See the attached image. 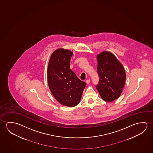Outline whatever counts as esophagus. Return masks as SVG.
Returning <instances> with one entry per match:
<instances>
[{
    "label": "esophagus",
    "mask_w": 153,
    "mask_h": 153,
    "mask_svg": "<svg viewBox=\"0 0 153 153\" xmlns=\"http://www.w3.org/2000/svg\"><path fill=\"white\" fill-rule=\"evenodd\" d=\"M90 80L89 79V80H86L85 81V82H86V83L87 84V85H89V83H90Z\"/></svg>",
    "instance_id": "esophagus-1"
}]
</instances>
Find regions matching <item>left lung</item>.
Here are the masks:
<instances>
[{"mask_svg":"<svg viewBox=\"0 0 153 153\" xmlns=\"http://www.w3.org/2000/svg\"><path fill=\"white\" fill-rule=\"evenodd\" d=\"M97 58L100 81L96 87L102 100L112 102L121 94L126 74L122 64L111 53L103 51L97 55Z\"/></svg>","mask_w":153,"mask_h":153,"instance_id":"1","label":"left lung"}]
</instances>
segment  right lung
Returning <instances> with one entry per match:
<instances>
[{"label":"right lung","instance_id":"add662e5","mask_svg":"<svg viewBox=\"0 0 153 153\" xmlns=\"http://www.w3.org/2000/svg\"><path fill=\"white\" fill-rule=\"evenodd\" d=\"M72 55L68 49H57L51 55L47 70L49 88L53 97L61 104L70 107L79 103L86 85L71 70Z\"/></svg>","mask_w":153,"mask_h":153}]
</instances>
